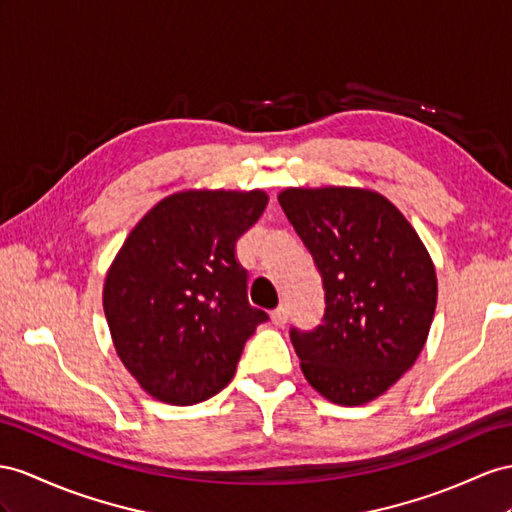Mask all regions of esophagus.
Segmentation results:
<instances>
[{"instance_id":"1","label":"esophagus","mask_w":512,"mask_h":512,"mask_svg":"<svg viewBox=\"0 0 512 512\" xmlns=\"http://www.w3.org/2000/svg\"><path fill=\"white\" fill-rule=\"evenodd\" d=\"M270 320H272L274 326H283V324L287 322V309H285L283 305L277 307V309H274V311L270 313Z\"/></svg>"}]
</instances>
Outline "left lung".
Here are the masks:
<instances>
[{
	"mask_svg": "<svg viewBox=\"0 0 512 512\" xmlns=\"http://www.w3.org/2000/svg\"><path fill=\"white\" fill-rule=\"evenodd\" d=\"M279 203L322 274L324 322L292 329L307 383L342 406L372 402L413 368L437 307V272L400 209L368 188H285Z\"/></svg>",
	"mask_w": 512,
	"mask_h": 512,
	"instance_id": "obj_1",
	"label": "left lung"
}]
</instances>
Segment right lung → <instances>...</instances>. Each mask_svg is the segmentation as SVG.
I'll use <instances>...</instances> for the list:
<instances>
[{
    "instance_id": "right-lung-1",
    "label": "right lung",
    "mask_w": 512,
    "mask_h": 512,
    "mask_svg": "<svg viewBox=\"0 0 512 512\" xmlns=\"http://www.w3.org/2000/svg\"><path fill=\"white\" fill-rule=\"evenodd\" d=\"M266 205L264 190H181L129 231L103 311L116 355L151 398L190 406L231 383L246 339L268 320L248 305L235 259Z\"/></svg>"
}]
</instances>
